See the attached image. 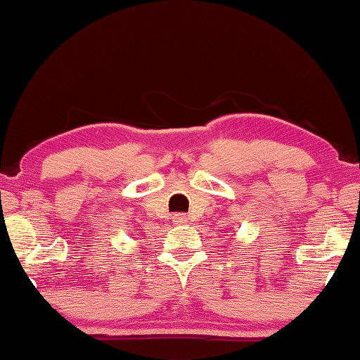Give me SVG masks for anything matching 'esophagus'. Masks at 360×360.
<instances>
[{"mask_svg": "<svg viewBox=\"0 0 360 360\" xmlns=\"http://www.w3.org/2000/svg\"><path fill=\"white\" fill-rule=\"evenodd\" d=\"M173 221H174V224H178V225H182V224H186V221H187V217L184 214H176L173 217Z\"/></svg>", "mask_w": 360, "mask_h": 360, "instance_id": "34e87169", "label": "esophagus"}]
</instances>
